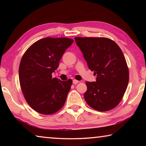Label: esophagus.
<instances>
[{"label": "esophagus", "mask_w": 146, "mask_h": 146, "mask_svg": "<svg viewBox=\"0 0 146 146\" xmlns=\"http://www.w3.org/2000/svg\"><path fill=\"white\" fill-rule=\"evenodd\" d=\"M78 82H80V81L76 80H73V84H75V85L77 84H78Z\"/></svg>", "instance_id": "obj_1"}]
</instances>
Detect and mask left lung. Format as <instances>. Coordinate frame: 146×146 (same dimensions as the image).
<instances>
[{
	"instance_id": "obj_1",
	"label": "left lung",
	"mask_w": 146,
	"mask_h": 146,
	"mask_svg": "<svg viewBox=\"0 0 146 146\" xmlns=\"http://www.w3.org/2000/svg\"><path fill=\"white\" fill-rule=\"evenodd\" d=\"M88 68L97 76L96 82H86L84 95L88 104L98 111L117 107L129 82V70L117 44L105 37H75Z\"/></svg>"
}]
</instances>
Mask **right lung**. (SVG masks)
Listing matches in <instances>:
<instances>
[{"instance_id": "right-lung-1", "label": "right lung", "mask_w": 146, "mask_h": 146, "mask_svg": "<svg viewBox=\"0 0 146 146\" xmlns=\"http://www.w3.org/2000/svg\"><path fill=\"white\" fill-rule=\"evenodd\" d=\"M69 38L46 37L27 49L19 66L20 85L29 106L43 115L57 112L65 104L72 80L52 78L59 61L73 42Z\"/></svg>"}]
</instances>
